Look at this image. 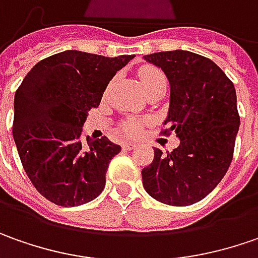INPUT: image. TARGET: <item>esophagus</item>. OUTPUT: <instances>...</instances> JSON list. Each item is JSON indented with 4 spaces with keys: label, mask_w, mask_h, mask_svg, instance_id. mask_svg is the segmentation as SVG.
Listing matches in <instances>:
<instances>
[{
    "label": "esophagus",
    "mask_w": 258,
    "mask_h": 258,
    "mask_svg": "<svg viewBox=\"0 0 258 258\" xmlns=\"http://www.w3.org/2000/svg\"><path fill=\"white\" fill-rule=\"evenodd\" d=\"M136 147H137L136 143H130V141H127V143H124V144H122V148H124V150H128V151L134 150Z\"/></svg>",
    "instance_id": "esophagus-1"
}]
</instances>
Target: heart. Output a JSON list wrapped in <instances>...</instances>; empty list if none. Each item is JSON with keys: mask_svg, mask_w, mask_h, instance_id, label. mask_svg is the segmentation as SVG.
I'll return each mask as SVG.
<instances>
[{"mask_svg": "<svg viewBox=\"0 0 258 258\" xmlns=\"http://www.w3.org/2000/svg\"><path fill=\"white\" fill-rule=\"evenodd\" d=\"M138 77H140V83H141V88L146 93L147 90L154 88L158 85H167V78H165L164 73L158 68L153 67V66H146L138 71ZM143 122L134 120L125 121L122 124V130L125 134L128 136H134L137 134L140 128H141Z\"/></svg>", "mask_w": 258, "mask_h": 258, "instance_id": "b5f03b06", "label": "heart"}]
</instances>
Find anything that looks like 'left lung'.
<instances>
[{"label": "left lung", "mask_w": 258, "mask_h": 258, "mask_svg": "<svg viewBox=\"0 0 258 258\" xmlns=\"http://www.w3.org/2000/svg\"><path fill=\"white\" fill-rule=\"evenodd\" d=\"M160 67L170 83V108L163 136L175 133L180 146L163 154L154 150L143 185L157 201L191 206L217 187L233 160L240 127L233 83L210 58L190 51L144 55Z\"/></svg>", "instance_id": "left-lung-1"}]
</instances>
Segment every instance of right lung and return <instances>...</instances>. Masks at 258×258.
<instances>
[{
	"label": "right lung",
	"instance_id": "obj_1",
	"mask_svg": "<svg viewBox=\"0 0 258 258\" xmlns=\"http://www.w3.org/2000/svg\"><path fill=\"white\" fill-rule=\"evenodd\" d=\"M134 55L108 58L68 49L41 59L14 98L13 136L24 170L42 197L61 207L97 199L121 147L81 140L88 111L100 105L117 71Z\"/></svg>",
	"mask_w": 258,
	"mask_h": 258
}]
</instances>
